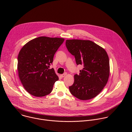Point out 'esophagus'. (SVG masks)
Segmentation results:
<instances>
[{"label": "esophagus", "instance_id": "1", "mask_svg": "<svg viewBox=\"0 0 132 132\" xmlns=\"http://www.w3.org/2000/svg\"><path fill=\"white\" fill-rule=\"evenodd\" d=\"M67 75V73L66 72H65V73H64L63 74H62V75H61V77H62V78H63V77H64L66 75Z\"/></svg>", "mask_w": 132, "mask_h": 132}]
</instances>
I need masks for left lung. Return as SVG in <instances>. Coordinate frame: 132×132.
Instances as JSON below:
<instances>
[{
	"instance_id": "left-lung-1",
	"label": "left lung",
	"mask_w": 132,
	"mask_h": 132,
	"mask_svg": "<svg viewBox=\"0 0 132 132\" xmlns=\"http://www.w3.org/2000/svg\"><path fill=\"white\" fill-rule=\"evenodd\" d=\"M66 46L74 56L77 65L83 66L74 82L69 87L71 95L87 100L96 97L106 85L110 75L109 59L106 51L91 41L67 40Z\"/></svg>"
}]
</instances>
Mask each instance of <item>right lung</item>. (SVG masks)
Returning a JSON list of instances; mask_svg holds the SVG:
<instances>
[{
  "label": "right lung",
  "mask_w": 132,
  "mask_h": 132,
  "mask_svg": "<svg viewBox=\"0 0 132 132\" xmlns=\"http://www.w3.org/2000/svg\"><path fill=\"white\" fill-rule=\"evenodd\" d=\"M64 39L41 36L25 44L18 56L19 77L31 95L43 97L50 94L59 77L52 64L54 56Z\"/></svg>",
  "instance_id": "add662e5"
}]
</instances>
